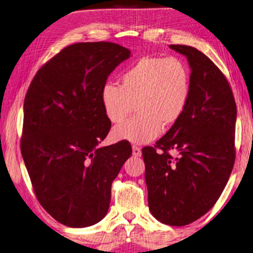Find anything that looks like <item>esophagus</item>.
I'll list each match as a JSON object with an SVG mask.
<instances>
[{
	"label": "esophagus",
	"mask_w": 253,
	"mask_h": 253,
	"mask_svg": "<svg viewBox=\"0 0 253 253\" xmlns=\"http://www.w3.org/2000/svg\"><path fill=\"white\" fill-rule=\"evenodd\" d=\"M132 155L136 157H140V155H142V151H140V148L137 146H132Z\"/></svg>",
	"instance_id": "obj_1"
}]
</instances>
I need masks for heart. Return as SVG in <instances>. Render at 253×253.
Masks as SVG:
<instances>
[{
  "label": "heart",
  "mask_w": 253,
  "mask_h": 253,
  "mask_svg": "<svg viewBox=\"0 0 253 253\" xmlns=\"http://www.w3.org/2000/svg\"><path fill=\"white\" fill-rule=\"evenodd\" d=\"M191 97V74L179 58L143 57L121 76V85H102L100 100L106 117L122 123L136 108L134 117L111 131L115 140L147 144L162 128L175 125L185 113Z\"/></svg>",
  "instance_id": "b5f03b06"
}]
</instances>
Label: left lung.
I'll list each match as a JSON object with an SVG mask.
<instances>
[{"label": "left lung", "instance_id": "obj_1", "mask_svg": "<svg viewBox=\"0 0 253 253\" xmlns=\"http://www.w3.org/2000/svg\"><path fill=\"white\" fill-rule=\"evenodd\" d=\"M169 48L187 59L191 97L182 118L155 147L143 148V158L153 216L182 226L204 215L229 181L235 160L237 106L228 80L207 55L193 46Z\"/></svg>", "mask_w": 253, "mask_h": 253}]
</instances>
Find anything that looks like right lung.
Returning a JSON list of instances; mask_svg holds the SVG:
<instances>
[{
  "label": "right lung",
  "mask_w": 253,
  "mask_h": 253,
  "mask_svg": "<svg viewBox=\"0 0 253 253\" xmlns=\"http://www.w3.org/2000/svg\"><path fill=\"white\" fill-rule=\"evenodd\" d=\"M130 57L113 42L67 46L34 76L24 98L21 153L40 204L70 228H85L108 212L111 183L131 155L126 142L98 147L108 135L100 91Z\"/></svg>",
  "instance_id": "1"
}]
</instances>
